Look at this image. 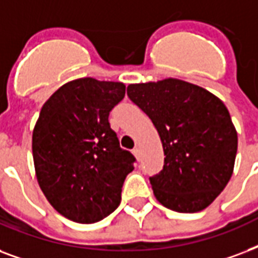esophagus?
Instances as JSON below:
<instances>
[{"label":"esophagus","mask_w":258,"mask_h":258,"mask_svg":"<svg viewBox=\"0 0 258 258\" xmlns=\"http://www.w3.org/2000/svg\"><path fill=\"white\" fill-rule=\"evenodd\" d=\"M133 153L137 160H141V149H139V147H135V149L133 150Z\"/></svg>","instance_id":"obj_1"}]
</instances>
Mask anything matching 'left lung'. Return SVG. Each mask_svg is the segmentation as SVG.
Instances as JSON below:
<instances>
[{"mask_svg": "<svg viewBox=\"0 0 258 258\" xmlns=\"http://www.w3.org/2000/svg\"><path fill=\"white\" fill-rule=\"evenodd\" d=\"M127 94L150 117L164 147V169L150 177L155 199L184 214L207 208L230 181L238 147L223 101L178 78L130 84Z\"/></svg>", "mask_w": 258, "mask_h": 258, "instance_id": "left-lung-1", "label": "left lung"}]
</instances>
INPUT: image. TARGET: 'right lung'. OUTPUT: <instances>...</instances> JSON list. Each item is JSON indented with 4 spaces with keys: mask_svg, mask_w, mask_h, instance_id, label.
Wrapping results in <instances>:
<instances>
[{
    "mask_svg": "<svg viewBox=\"0 0 258 258\" xmlns=\"http://www.w3.org/2000/svg\"><path fill=\"white\" fill-rule=\"evenodd\" d=\"M123 82L78 78L43 104L32 133L37 182L56 211L77 223L104 219L120 204L134 155L119 146L108 116Z\"/></svg>",
    "mask_w": 258,
    "mask_h": 258,
    "instance_id": "obj_1",
    "label": "right lung"
}]
</instances>
